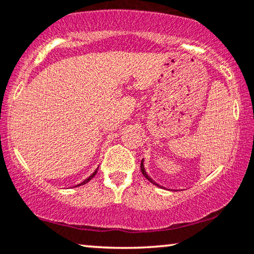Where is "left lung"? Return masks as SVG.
<instances>
[{
	"mask_svg": "<svg viewBox=\"0 0 254 254\" xmlns=\"http://www.w3.org/2000/svg\"><path fill=\"white\" fill-rule=\"evenodd\" d=\"M140 171H141V173H143V175H144V177H145V178H146L148 181H150V182H152V184H153V185H155V186H158V187H161V186H159L158 184H155V182H154L153 180H152V179H151L150 177H148V175H147V173H146V172H145V168H144V164H143V161H141V164H140Z\"/></svg>",
	"mask_w": 254,
	"mask_h": 254,
	"instance_id": "8db88e82",
	"label": "left lung"
}]
</instances>
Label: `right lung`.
Masks as SVG:
<instances>
[{"mask_svg":"<svg viewBox=\"0 0 254 254\" xmlns=\"http://www.w3.org/2000/svg\"><path fill=\"white\" fill-rule=\"evenodd\" d=\"M97 170H99V168H97ZM97 170L95 171V172H94V173L92 174V175H90V177L89 178H88V179H86V180H84L83 182H82V184H80V185H77V186H82V185H84V184H87V182L88 181H90V180H92V179L94 178V177H95V175H96V173H97ZM77 186H75V187H77Z\"/></svg>","mask_w":254,"mask_h":254,"instance_id":"right-lung-1","label":"right lung"}]
</instances>
